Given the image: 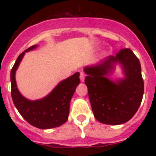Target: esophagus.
<instances>
[{"mask_svg": "<svg viewBox=\"0 0 156 156\" xmlns=\"http://www.w3.org/2000/svg\"><path fill=\"white\" fill-rule=\"evenodd\" d=\"M85 76H86V75H85L84 73H81L80 75V79L81 82H83V81H84Z\"/></svg>", "mask_w": 156, "mask_h": 156, "instance_id": "1", "label": "esophagus"}]
</instances>
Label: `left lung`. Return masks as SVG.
<instances>
[{"label": "left lung", "mask_w": 156, "mask_h": 156, "mask_svg": "<svg viewBox=\"0 0 156 156\" xmlns=\"http://www.w3.org/2000/svg\"><path fill=\"white\" fill-rule=\"evenodd\" d=\"M115 63L124 70L123 79L115 82L108 78ZM85 83L95 119L101 123L122 124L137 112L144 94L141 67L137 56L129 48L121 49L96 65L86 66Z\"/></svg>", "instance_id": "1"}]
</instances>
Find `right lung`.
<instances>
[{
	"mask_svg": "<svg viewBox=\"0 0 156 156\" xmlns=\"http://www.w3.org/2000/svg\"><path fill=\"white\" fill-rule=\"evenodd\" d=\"M30 47L20 54L11 71V94L13 103L25 120L40 129H51L61 126L67 121L69 103L76 87L80 83V73H76L60 82L46 97L30 101L24 98L17 88L16 72L25 53L37 48Z\"/></svg>",
	"mask_w": 156,
	"mask_h": 156,
	"instance_id": "add662e5",
	"label": "right lung"
}]
</instances>
